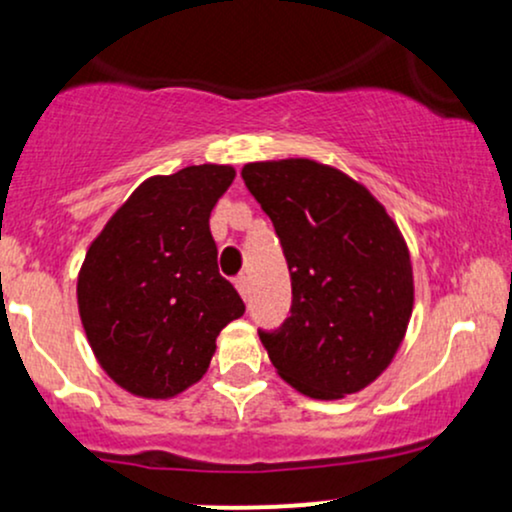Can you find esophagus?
<instances>
[{"label": "esophagus", "mask_w": 512, "mask_h": 512, "mask_svg": "<svg viewBox=\"0 0 512 512\" xmlns=\"http://www.w3.org/2000/svg\"><path fill=\"white\" fill-rule=\"evenodd\" d=\"M236 289H238V293L243 298H248V293H250V284H248V276H243L240 274L238 279H236Z\"/></svg>", "instance_id": "esophagus-1"}]
</instances>
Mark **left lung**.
Returning <instances> with one entry per match:
<instances>
[{
	"label": "left lung",
	"instance_id": "left-lung-1",
	"mask_svg": "<svg viewBox=\"0 0 512 512\" xmlns=\"http://www.w3.org/2000/svg\"><path fill=\"white\" fill-rule=\"evenodd\" d=\"M240 175L291 272V317L260 332L269 361L303 395H354L390 366L414 308L397 223L361 182L310 158L248 163Z\"/></svg>",
	"mask_w": 512,
	"mask_h": 512
}]
</instances>
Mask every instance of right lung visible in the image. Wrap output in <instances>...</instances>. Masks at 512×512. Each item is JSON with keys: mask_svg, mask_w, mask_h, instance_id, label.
<instances>
[{"mask_svg": "<svg viewBox=\"0 0 512 512\" xmlns=\"http://www.w3.org/2000/svg\"><path fill=\"white\" fill-rule=\"evenodd\" d=\"M231 166H187L144 180L93 240L76 281L96 361L122 390L170 399L207 373L216 337L245 313L216 267L211 209Z\"/></svg>", "mask_w": 512, "mask_h": 512, "instance_id": "right-lung-1", "label": "right lung"}]
</instances>
